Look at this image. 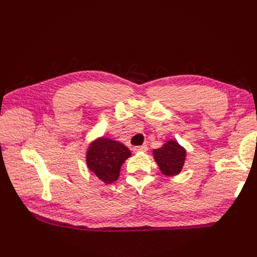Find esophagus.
Listing matches in <instances>:
<instances>
[{"label":"esophagus","instance_id":"34e87169","mask_svg":"<svg viewBox=\"0 0 257 257\" xmlns=\"http://www.w3.org/2000/svg\"><path fill=\"white\" fill-rule=\"evenodd\" d=\"M147 150H148V147L145 146V145L133 148V151L134 152H147Z\"/></svg>","mask_w":257,"mask_h":257}]
</instances>
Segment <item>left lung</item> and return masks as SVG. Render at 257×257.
<instances>
[{"label":"left lung","instance_id":"obj_1","mask_svg":"<svg viewBox=\"0 0 257 257\" xmlns=\"http://www.w3.org/2000/svg\"><path fill=\"white\" fill-rule=\"evenodd\" d=\"M153 157L163 175L176 176L184 165L186 151L176 141H168L159 149L153 150Z\"/></svg>","mask_w":257,"mask_h":257}]
</instances>
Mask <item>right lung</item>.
Here are the masks:
<instances>
[{
	"instance_id": "1",
	"label": "right lung",
	"mask_w": 257,
	"mask_h": 257,
	"mask_svg": "<svg viewBox=\"0 0 257 257\" xmlns=\"http://www.w3.org/2000/svg\"><path fill=\"white\" fill-rule=\"evenodd\" d=\"M130 157L131 151L127 147L112 139L100 137L90 144L85 161L93 174L110 184L119 178L121 166Z\"/></svg>"
}]
</instances>
